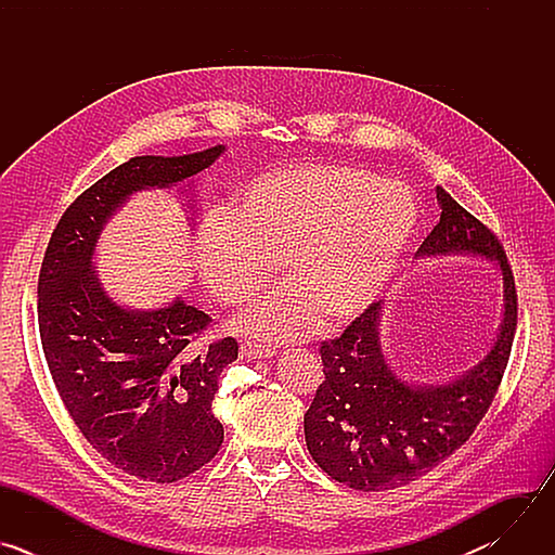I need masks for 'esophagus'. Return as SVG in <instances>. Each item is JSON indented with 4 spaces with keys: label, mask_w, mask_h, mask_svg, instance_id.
Returning a JSON list of instances; mask_svg holds the SVG:
<instances>
[{
    "label": "esophagus",
    "mask_w": 555,
    "mask_h": 555,
    "mask_svg": "<svg viewBox=\"0 0 555 555\" xmlns=\"http://www.w3.org/2000/svg\"><path fill=\"white\" fill-rule=\"evenodd\" d=\"M276 351L272 347L266 345H257V343H244L242 345V358L246 360H266L272 358Z\"/></svg>",
    "instance_id": "1"
}]
</instances>
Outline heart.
Wrapping results in <instances>:
<instances>
[{
	"instance_id": "1",
	"label": "heart",
	"mask_w": 555,
	"mask_h": 555,
	"mask_svg": "<svg viewBox=\"0 0 555 555\" xmlns=\"http://www.w3.org/2000/svg\"><path fill=\"white\" fill-rule=\"evenodd\" d=\"M420 225V199L400 180L351 165H298L263 173L212 212L195 236V263L212 296L253 300L276 274L289 283L236 315L266 340L307 336L321 315L347 323L398 272Z\"/></svg>"
}]
</instances>
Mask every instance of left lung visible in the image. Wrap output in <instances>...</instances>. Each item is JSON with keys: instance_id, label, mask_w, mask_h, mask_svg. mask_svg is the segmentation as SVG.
I'll use <instances>...</instances> for the list:
<instances>
[{"instance_id": "obj_1", "label": "left lung", "mask_w": 555, "mask_h": 555, "mask_svg": "<svg viewBox=\"0 0 555 555\" xmlns=\"http://www.w3.org/2000/svg\"><path fill=\"white\" fill-rule=\"evenodd\" d=\"M439 223L417 257L477 255L503 274V323L490 353L450 384L415 386L395 375L379 345L382 300L347 330L321 343L325 379L305 413L311 459L332 479L360 492L417 481L459 450L486 417L509 362L518 296L499 236L437 186Z\"/></svg>"}]
</instances>
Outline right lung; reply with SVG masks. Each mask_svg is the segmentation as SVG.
<instances>
[{"instance_id":"add662e5","label":"right lung","mask_w":555,"mask_h":555,"mask_svg":"<svg viewBox=\"0 0 555 555\" xmlns=\"http://www.w3.org/2000/svg\"><path fill=\"white\" fill-rule=\"evenodd\" d=\"M223 149L138 155L109 171L63 212L39 272V336L61 400L92 448L142 481H180L219 452L223 426L210 406L240 345L221 338L197 351L212 319L182 298L151 311L118 305L92 257L131 193L184 182Z\"/></svg>"}]
</instances>
